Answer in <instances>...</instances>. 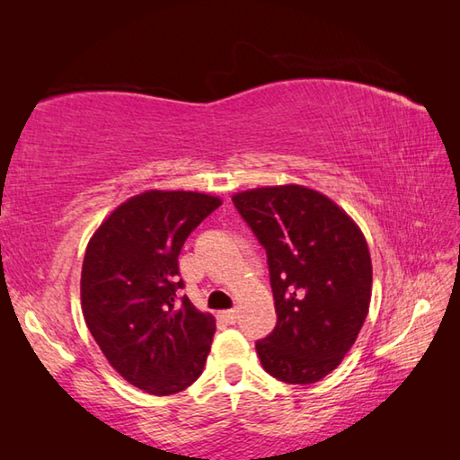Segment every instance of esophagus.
Masks as SVG:
<instances>
[{
  "label": "esophagus",
  "instance_id": "34e87169",
  "mask_svg": "<svg viewBox=\"0 0 460 460\" xmlns=\"http://www.w3.org/2000/svg\"><path fill=\"white\" fill-rule=\"evenodd\" d=\"M223 318H225V321H227V323H235V321H237V310H235V308L225 310V313H223Z\"/></svg>",
  "mask_w": 460,
  "mask_h": 460
}]
</instances>
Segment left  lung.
<instances>
[{"mask_svg": "<svg viewBox=\"0 0 460 460\" xmlns=\"http://www.w3.org/2000/svg\"><path fill=\"white\" fill-rule=\"evenodd\" d=\"M233 202L268 253L278 323L255 342L261 367L290 385L316 384L339 367L367 318V241L337 202L308 186H260Z\"/></svg>", "mask_w": 460, "mask_h": 460, "instance_id": "8db88e82", "label": "left lung"}]
</instances>
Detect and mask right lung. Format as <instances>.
<instances>
[{"instance_id":"right-lung-1","label":"right lung","mask_w":460,"mask_h":460,"mask_svg":"<svg viewBox=\"0 0 460 460\" xmlns=\"http://www.w3.org/2000/svg\"><path fill=\"white\" fill-rule=\"evenodd\" d=\"M221 199L194 190L150 189L121 202L89 239L81 271V308L111 367L152 395L199 379L215 316L182 298L178 255L186 237Z\"/></svg>"}]
</instances>
